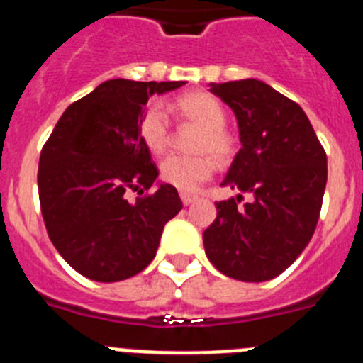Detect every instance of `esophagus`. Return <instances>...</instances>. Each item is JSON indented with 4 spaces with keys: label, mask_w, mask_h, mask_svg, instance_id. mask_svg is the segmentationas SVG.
<instances>
[{
    "label": "esophagus",
    "mask_w": 363,
    "mask_h": 363,
    "mask_svg": "<svg viewBox=\"0 0 363 363\" xmlns=\"http://www.w3.org/2000/svg\"><path fill=\"white\" fill-rule=\"evenodd\" d=\"M179 196H182V201H184V205H191V203H194V201L198 200V196H194V194H189V192H182Z\"/></svg>",
    "instance_id": "esophagus-1"
}]
</instances>
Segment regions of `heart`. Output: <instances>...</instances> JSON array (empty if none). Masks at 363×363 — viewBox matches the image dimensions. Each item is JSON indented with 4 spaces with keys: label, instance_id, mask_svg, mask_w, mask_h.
<instances>
[{
    "label": "heart",
    "instance_id": "heart-1",
    "mask_svg": "<svg viewBox=\"0 0 363 363\" xmlns=\"http://www.w3.org/2000/svg\"><path fill=\"white\" fill-rule=\"evenodd\" d=\"M171 111L185 123L196 125L198 133L191 142L192 154L169 156L160 165L163 182L179 191H196L213 176L216 162L227 165L236 154V140L225 127V108L220 99L205 91L179 94ZM171 120L160 105H150L140 120V138L154 154L165 152L171 145Z\"/></svg>",
    "mask_w": 363,
    "mask_h": 363
}]
</instances>
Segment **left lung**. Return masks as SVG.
Instances as JSON below:
<instances>
[{
    "label": "left lung",
    "instance_id": "8db88e82",
    "mask_svg": "<svg viewBox=\"0 0 363 363\" xmlns=\"http://www.w3.org/2000/svg\"><path fill=\"white\" fill-rule=\"evenodd\" d=\"M211 92L236 114L242 149L221 184L240 194L216 201L205 255L234 280H271L313 238L327 184L325 150L300 105L267 83H213ZM243 194L253 200L240 206Z\"/></svg>",
    "mask_w": 363,
    "mask_h": 363
}]
</instances>
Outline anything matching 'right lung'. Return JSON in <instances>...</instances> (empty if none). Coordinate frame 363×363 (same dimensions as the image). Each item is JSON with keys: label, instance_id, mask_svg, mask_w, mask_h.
<instances>
[{"label": "right lung", "instance_id": "obj_1", "mask_svg": "<svg viewBox=\"0 0 363 363\" xmlns=\"http://www.w3.org/2000/svg\"><path fill=\"white\" fill-rule=\"evenodd\" d=\"M182 85L108 79L74 101L45 142L38 169L45 227L83 277L108 284L142 272L184 207L172 185L149 192L158 167L140 138L149 96ZM129 191L140 194L136 204Z\"/></svg>", "mask_w": 363, "mask_h": 363}]
</instances>
